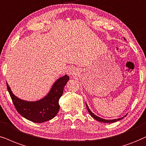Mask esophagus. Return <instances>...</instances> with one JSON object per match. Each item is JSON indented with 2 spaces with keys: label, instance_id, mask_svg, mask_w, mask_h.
<instances>
[{
  "label": "esophagus",
  "instance_id": "obj_1",
  "mask_svg": "<svg viewBox=\"0 0 146 146\" xmlns=\"http://www.w3.org/2000/svg\"><path fill=\"white\" fill-rule=\"evenodd\" d=\"M67 73L68 75H70V76H72V75H73L75 74V70L74 68L69 67V68H68V69H67Z\"/></svg>",
  "mask_w": 146,
  "mask_h": 146
}]
</instances>
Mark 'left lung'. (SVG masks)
<instances>
[{
    "mask_svg": "<svg viewBox=\"0 0 146 146\" xmlns=\"http://www.w3.org/2000/svg\"><path fill=\"white\" fill-rule=\"evenodd\" d=\"M125 39V38H124ZM86 107H87V109H88V112H89V113L90 114V115L92 116V117L94 118V119L96 120V121H100V122H102V123H114V122H117V121H119V120H121L122 119H123V117L122 118H120V119H112V120H106V119H102V118L98 117V116L96 115V114H94L92 112L91 110H90L89 107H88V105H87L86 104Z\"/></svg>",
    "mask_w": 146,
    "mask_h": 146,
    "instance_id": "obj_1",
    "label": "left lung"
}]
</instances>
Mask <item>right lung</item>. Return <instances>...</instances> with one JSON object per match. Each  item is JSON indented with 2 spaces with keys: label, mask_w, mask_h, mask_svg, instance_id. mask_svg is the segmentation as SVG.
I'll list each match as a JSON object with an SVG mask.
<instances>
[{
  "label": "right lung",
  "mask_w": 146,
  "mask_h": 146,
  "mask_svg": "<svg viewBox=\"0 0 146 146\" xmlns=\"http://www.w3.org/2000/svg\"><path fill=\"white\" fill-rule=\"evenodd\" d=\"M69 80V77L67 75L58 78L45 97L34 102L19 98L13 94L7 83V87L17 112L29 121L39 123L53 119L59 111L58 101L63 93L64 87Z\"/></svg>",
  "instance_id": "obj_1"
}]
</instances>
